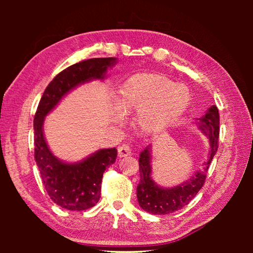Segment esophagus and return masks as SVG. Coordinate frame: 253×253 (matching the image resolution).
<instances>
[{
	"label": "esophagus",
	"instance_id": "34e87169",
	"mask_svg": "<svg viewBox=\"0 0 253 253\" xmlns=\"http://www.w3.org/2000/svg\"><path fill=\"white\" fill-rule=\"evenodd\" d=\"M131 154V148L128 146V145L124 144L122 146L118 147V156L119 157H126L129 156Z\"/></svg>",
	"mask_w": 253,
	"mask_h": 253
}]
</instances>
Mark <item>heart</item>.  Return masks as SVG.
<instances>
[{"label": "heart", "instance_id": "1", "mask_svg": "<svg viewBox=\"0 0 253 253\" xmlns=\"http://www.w3.org/2000/svg\"><path fill=\"white\" fill-rule=\"evenodd\" d=\"M187 89L168 77L142 72L128 78L118 90L115 116L137 113L136 124L145 134H155L174 124L187 108Z\"/></svg>", "mask_w": 253, "mask_h": 253}]
</instances>
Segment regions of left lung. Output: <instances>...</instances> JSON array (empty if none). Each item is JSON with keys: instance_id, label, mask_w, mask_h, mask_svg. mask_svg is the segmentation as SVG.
Returning a JSON list of instances; mask_svg holds the SVG:
<instances>
[{"instance_id": "1", "label": "left lung", "mask_w": 253, "mask_h": 253, "mask_svg": "<svg viewBox=\"0 0 253 253\" xmlns=\"http://www.w3.org/2000/svg\"><path fill=\"white\" fill-rule=\"evenodd\" d=\"M195 124L200 130L208 137L210 143L208 160L203 163L202 169L196 170L193 176L179 185L162 187L152 177V145H149L139 155L140 179L137 185V200L144 211L162 215L178 211L191 202L192 199L202 188L207 177L209 166L217 151V140L220 131V116L216 106H211L204 116L196 118Z\"/></svg>"}]
</instances>
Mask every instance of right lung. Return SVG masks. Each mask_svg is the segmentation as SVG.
<instances>
[{
	"mask_svg": "<svg viewBox=\"0 0 253 253\" xmlns=\"http://www.w3.org/2000/svg\"><path fill=\"white\" fill-rule=\"evenodd\" d=\"M116 63L117 58H95L68 67L45 88L34 116V158L42 183L50 199L70 211L90 209L99 201L102 174L116 161L117 149L102 148L80 162H63L53 155L45 142L44 118L72 89L92 80H104L107 70Z\"/></svg>",
	"mask_w": 253,
	"mask_h": 253,
	"instance_id": "add662e5",
	"label": "right lung"
}]
</instances>
